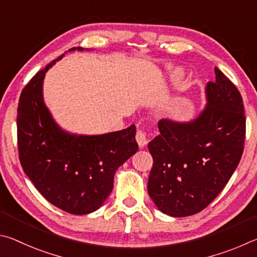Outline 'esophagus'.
Listing matches in <instances>:
<instances>
[{
    "label": "esophagus",
    "mask_w": 257,
    "mask_h": 257,
    "mask_svg": "<svg viewBox=\"0 0 257 257\" xmlns=\"http://www.w3.org/2000/svg\"><path fill=\"white\" fill-rule=\"evenodd\" d=\"M136 139H137V142H138V145H139V147H140V148H143V147L147 146L148 139H147V136H146L145 132L139 131V132L137 133Z\"/></svg>",
    "instance_id": "obj_1"
}]
</instances>
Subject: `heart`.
<instances>
[{
	"instance_id": "1",
	"label": "heart",
	"mask_w": 257,
	"mask_h": 257,
	"mask_svg": "<svg viewBox=\"0 0 257 257\" xmlns=\"http://www.w3.org/2000/svg\"><path fill=\"white\" fill-rule=\"evenodd\" d=\"M183 75H184L183 71L177 69V70H174V71L170 72L169 79H170V81H172V82H177V81H179L183 78Z\"/></svg>"
}]
</instances>
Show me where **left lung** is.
Masks as SVG:
<instances>
[{
  "label": "left lung",
  "mask_w": 257,
  "mask_h": 257,
  "mask_svg": "<svg viewBox=\"0 0 257 257\" xmlns=\"http://www.w3.org/2000/svg\"><path fill=\"white\" fill-rule=\"evenodd\" d=\"M214 73V82L205 85L203 109L190 120L160 119V134L148 145L154 158L148 193L170 217L205 209L226 186L244 150L242 98L217 67Z\"/></svg>",
  "instance_id": "8db88e82"
}]
</instances>
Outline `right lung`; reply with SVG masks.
I'll return each mask as SVG.
<instances>
[{"label":"right lung","instance_id":"add662e5","mask_svg":"<svg viewBox=\"0 0 257 257\" xmlns=\"http://www.w3.org/2000/svg\"><path fill=\"white\" fill-rule=\"evenodd\" d=\"M83 51L82 47L69 52ZM64 56L39 71L22 90L17 127L24 172L45 199L72 214L98 210L114 186L116 170L136 154L134 125L96 136L71 133L54 119L44 100L47 71Z\"/></svg>","mask_w":257,"mask_h":257}]
</instances>
